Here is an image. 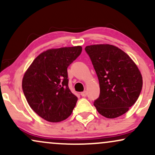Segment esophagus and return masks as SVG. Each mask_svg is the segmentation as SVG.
<instances>
[{
    "label": "esophagus",
    "mask_w": 155,
    "mask_h": 155,
    "mask_svg": "<svg viewBox=\"0 0 155 155\" xmlns=\"http://www.w3.org/2000/svg\"><path fill=\"white\" fill-rule=\"evenodd\" d=\"M81 95L82 97H86L87 96V91H84L82 92H81Z\"/></svg>",
    "instance_id": "34e87169"
}]
</instances>
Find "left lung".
<instances>
[{"label": "left lung", "instance_id": "1", "mask_svg": "<svg viewBox=\"0 0 155 155\" xmlns=\"http://www.w3.org/2000/svg\"><path fill=\"white\" fill-rule=\"evenodd\" d=\"M100 84L94 106L100 114L114 119L129 110L139 97L143 79L136 64L120 48L111 44L87 46Z\"/></svg>", "mask_w": 155, "mask_h": 155}]
</instances>
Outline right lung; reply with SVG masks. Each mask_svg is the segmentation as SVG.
Returning a JSON list of instances; mask_svg holds the SVG:
<instances>
[{
  "mask_svg": "<svg viewBox=\"0 0 155 155\" xmlns=\"http://www.w3.org/2000/svg\"><path fill=\"white\" fill-rule=\"evenodd\" d=\"M82 47H62L44 51L33 60L22 79V90L32 109L50 122L71 114L78 98L68 87L67 68Z\"/></svg>",
  "mask_w": 155,
  "mask_h": 155,
  "instance_id": "1",
  "label": "right lung"
}]
</instances>
